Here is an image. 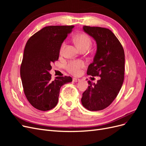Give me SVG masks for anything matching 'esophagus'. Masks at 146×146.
Returning a JSON list of instances; mask_svg holds the SVG:
<instances>
[{
	"instance_id": "1",
	"label": "esophagus",
	"mask_w": 146,
	"mask_h": 146,
	"mask_svg": "<svg viewBox=\"0 0 146 146\" xmlns=\"http://www.w3.org/2000/svg\"><path fill=\"white\" fill-rule=\"evenodd\" d=\"M72 80H73V82H78L80 80V79L77 78H73Z\"/></svg>"
}]
</instances>
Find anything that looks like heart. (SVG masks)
Wrapping results in <instances>:
<instances>
[{"instance_id":"heart-1","label":"heart","mask_w":146,"mask_h":146,"mask_svg":"<svg viewBox=\"0 0 146 146\" xmlns=\"http://www.w3.org/2000/svg\"><path fill=\"white\" fill-rule=\"evenodd\" d=\"M74 40L80 50H82L83 48H88V49L90 47L92 43L90 37L85 33H80L77 35ZM65 45L66 44L64 42L63 43L60 48L61 53L63 52ZM84 65H85V63L81 60L70 61L66 65V68L69 73L74 75H77L80 72L81 68L83 67Z\"/></svg>"}]
</instances>
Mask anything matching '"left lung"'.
I'll return each mask as SVG.
<instances>
[{
  "instance_id": "obj_1",
  "label": "left lung",
  "mask_w": 146,
  "mask_h": 146,
  "mask_svg": "<svg viewBox=\"0 0 146 146\" xmlns=\"http://www.w3.org/2000/svg\"><path fill=\"white\" fill-rule=\"evenodd\" d=\"M84 32L96 42L93 61L87 74L99 76L97 83L88 81V89L82 94V104L90 111H99L111 104L117 97L124 78V50L111 30L99 27L83 26Z\"/></svg>"
}]
</instances>
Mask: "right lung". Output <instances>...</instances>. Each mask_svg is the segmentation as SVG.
<instances>
[{"label":"right lung","mask_w":146,"mask_h":146,"mask_svg":"<svg viewBox=\"0 0 146 146\" xmlns=\"http://www.w3.org/2000/svg\"><path fill=\"white\" fill-rule=\"evenodd\" d=\"M73 25L44 27L30 37L24 51L20 74L25 95L33 107L48 111L57 105L61 87L72 81L70 77L52 80L51 64L59 58L61 46Z\"/></svg>","instance_id":"right-lung-1"}]
</instances>
